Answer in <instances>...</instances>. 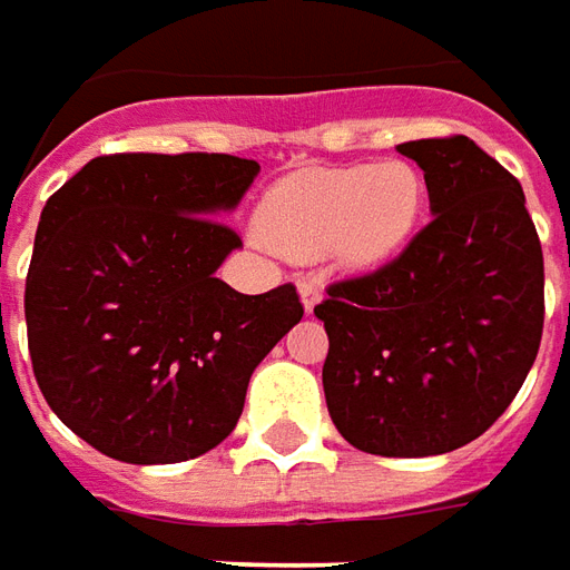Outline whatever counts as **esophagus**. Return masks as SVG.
<instances>
[{
  "label": "esophagus",
  "instance_id": "1",
  "mask_svg": "<svg viewBox=\"0 0 570 570\" xmlns=\"http://www.w3.org/2000/svg\"><path fill=\"white\" fill-rule=\"evenodd\" d=\"M297 292H301V301H304L306 313H313V306L322 301V282L316 276H301L297 278Z\"/></svg>",
  "mask_w": 570,
  "mask_h": 570
}]
</instances>
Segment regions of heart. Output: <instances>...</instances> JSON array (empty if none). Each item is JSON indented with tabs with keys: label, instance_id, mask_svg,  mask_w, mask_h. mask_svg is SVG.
<instances>
[{
	"label": "heart",
	"instance_id": "b5f03b06",
	"mask_svg": "<svg viewBox=\"0 0 570 570\" xmlns=\"http://www.w3.org/2000/svg\"><path fill=\"white\" fill-rule=\"evenodd\" d=\"M426 180L417 165L313 168L282 180L257 208V224L278 252L346 269H368L405 248L421 224Z\"/></svg>",
	"mask_w": 570,
	"mask_h": 570
}]
</instances>
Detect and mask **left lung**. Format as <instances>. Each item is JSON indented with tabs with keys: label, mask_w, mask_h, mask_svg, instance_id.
<instances>
[{
	"label": "left lung",
	"mask_w": 570,
	"mask_h": 570,
	"mask_svg": "<svg viewBox=\"0 0 570 570\" xmlns=\"http://www.w3.org/2000/svg\"><path fill=\"white\" fill-rule=\"evenodd\" d=\"M395 149L421 165L433 220L316 306L322 386L353 448L430 458L479 439L522 390L543 334V252L519 180L475 140Z\"/></svg>",
	"instance_id": "left-lung-1"
}]
</instances>
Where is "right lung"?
<instances>
[{
  "instance_id": "add662e5",
  "label": "right lung",
  "mask_w": 570,
  "mask_h": 570,
  "mask_svg": "<svg viewBox=\"0 0 570 570\" xmlns=\"http://www.w3.org/2000/svg\"><path fill=\"white\" fill-rule=\"evenodd\" d=\"M257 175L224 153H119L46 202L23 294L33 374L100 454L147 466L220 445L304 316L294 285L239 294L214 276L242 248L217 217Z\"/></svg>"
}]
</instances>
